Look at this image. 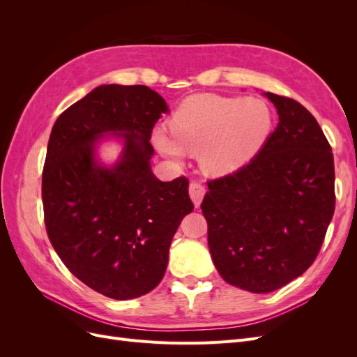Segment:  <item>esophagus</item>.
<instances>
[{"mask_svg": "<svg viewBox=\"0 0 357 357\" xmlns=\"http://www.w3.org/2000/svg\"><path fill=\"white\" fill-rule=\"evenodd\" d=\"M189 195H190L193 204H195V207H199V204L202 202L204 195H205V188L201 185L199 181H192L189 185Z\"/></svg>", "mask_w": 357, "mask_h": 357, "instance_id": "obj_1", "label": "esophagus"}]
</instances>
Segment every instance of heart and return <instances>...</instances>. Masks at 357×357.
<instances>
[{
    "instance_id": "obj_1",
    "label": "heart",
    "mask_w": 357,
    "mask_h": 357,
    "mask_svg": "<svg viewBox=\"0 0 357 357\" xmlns=\"http://www.w3.org/2000/svg\"><path fill=\"white\" fill-rule=\"evenodd\" d=\"M271 126L273 113L264 100L195 95L172 114L171 135L155 129L152 139L162 155L178 160L186 152L201 153L208 174L225 176L257 153Z\"/></svg>"
}]
</instances>
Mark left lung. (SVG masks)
Wrapping results in <instances>:
<instances>
[{
	"instance_id": "1",
	"label": "left lung",
	"mask_w": 357,
	"mask_h": 357,
	"mask_svg": "<svg viewBox=\"0 0 357 357\" xmlns=\"http://www.w3.org/2000/svg\"><path fill=\"white\" fill-rule=\"evenodd\" d=\"M278 125L257 155L208 181L201 210L213 262L226 283L268 294L314 262L335 211L328 139L298 101L265 92Z\"/></svg>"
}]
</instances>
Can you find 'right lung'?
Here are the masks:
<instances>
[{
    "instance_id": "obj_1",
    "label": "right lung",
    "mask_w": 357,
    "mask_h": 357,
    "mask_svg": "<svg viewBox=\"0 0 357 357\" xmlns=\"http://www.w3.org/2000/svg\"><path fill=\"white\" fill-rule=\"evenodd\" d=\"M168 105L147 86L102 84L52 128L41 197L61 261L98 294L125 301L164 278L180 222L192 213L189 181H160L150 168L152 129ZM107 133L124 142L113 167L96 158Z\"/></svg>"
}]
</instances>
